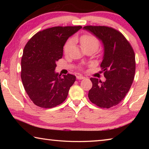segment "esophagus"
<instances>
[{
	"label": "esophagus",
	"instance_id": "esophagus-1",
	"mask_svg": "<svg viewBox=\"0 0 149 149\" xmlns=\"http://www.w3.org/2000/svg\"><path fill=\"white\" fill-rule=\"evenodd\" d=\"M85 77L84 76H83V75H77V79H85Z\"/></svg>",
	"mask_w": 149,
	"mask_h": 149
}]
</instances>
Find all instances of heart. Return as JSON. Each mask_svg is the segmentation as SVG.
<instances>
[{
	"label": "heart",
	"instance_id": "b5f03b06",
	"mask_svg": "<svg viewBox=\"0 0 149 149\" xmlns=\"http://www.w3.org/2000/svg\"><path fill=\"white\" fill-rule=\"evenodd\" d=\"M75 39L74 38H70L65 42L64 45V52L65 54H68L70 49L74 45ZM81 44L85 50L93 49L96 50L99 47L100 42L97 37L92 34H84L80 37Z\"/></svg>",
	"mask_w": 149,
	"mask_h": 149
}]
</instances>
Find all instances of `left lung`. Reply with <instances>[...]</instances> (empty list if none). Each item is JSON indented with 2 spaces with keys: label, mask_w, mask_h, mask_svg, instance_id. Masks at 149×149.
<instances>
[{
  "label": "left lung",
  "mask_w": 149,
  "mask_h": 149,
  "mask_svg": "<svg viewBox=\"0 0 149 149\" xmlns=\"http://www.w3.org/2000/svg\"><path fill=\"white\" fill-rule=\"evenodd\" d=\"M84 29L102 42L104 52L100 68L107 79L102 82L97 78H91L93 87L88 97L99 107H114L124 99L134 79V50L122 33L112 27L87 26Z\"/></svg>",
  "instance_id": "left-lung-1"
}]
</instances>
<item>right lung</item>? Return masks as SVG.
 Listing matches in <instances>:
<instances>
[{"mask_svg": "<svg viewBox=\"0 0 149 149\" xmlns=\"http://www.w3.org/2000/svg\"><path fill=\"white\" fill-rule=\"evenodd\" d=\"M81 26H56L39 31L24 47L21 78L30 99L41 108H50L64 101L75 81L72 74L61 76L54 72L63 56L67 39Z\"/></svg>", "mask_w": 149, "mask_h": 149, "instance_id": "add662e5", "label": "right lung"}]
</instances>
